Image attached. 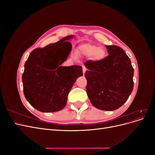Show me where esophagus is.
<instances>
[{
  "instance_id": "obj_1",
  "label": "esophagus",
  "mask_w": 155,
  "mask_h": 155,
  "mask_svg": "<svg viewBox=\"0 0 155 155\" xmlns=\"http://www.w3.org/2000/svg\"><path fill=\"white\" fill-rule=\"evenodd\" d=\"M86 70H87L86 67L85 66H83V74H85Z\"/></svg>"
}]
</instances>
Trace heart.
Segmentation results:
<instances>
[{
    "label": "heart",
    "instance_id": "obj_1",
    "mask_svg": "<svg viewBox=\"0 0 155 155\" xmlns=\"http://www.w3.org/2000/svg\"><path fill=\"white\" fill-rule=\"evenodd\" d=\"M78 55H85L87 57H91L92 59L95 61H100L104 59L107 55V51L103 47L92 45L90 43H86L81 45L79 46L77 50Z\"/></svg>",
    "mask_w": 155,
    "mask_h": 155
}]
</instances>
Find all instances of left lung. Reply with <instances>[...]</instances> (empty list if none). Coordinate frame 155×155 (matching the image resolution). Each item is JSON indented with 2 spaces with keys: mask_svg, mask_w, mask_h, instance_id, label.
<instances>
[{
  "mask_svg": "<svg viewBox=\"0 0 155 155\" xmlns=\"http://www.w3.org/2000/svg\"><path fill=\"white\" fill-rule=\"evenodd\" d=\"M105 46L109 55L100 61H86L85 76L91 104L98 109L111 111L122 106L133 92L134 69L122 48Z\"/></svg>",
  "mask_w": 155,
  "mask_h": 155,
  "instance_id": "8db88e82",
  "label": "left lung"
}]
</instances>
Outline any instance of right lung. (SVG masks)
I'll list each match as a JSON object with an SVG mask.
<instances>
[{"label": "right lung", "instance_id": "obj_1", "mask_svg": "<svg viewBox=\"0 0 155 155\" xmlns=\"http://www.w3.org/2000/svg\"><path fill=\"white\" fill-rule=\"evenodd\" d=\"M68 35L43 48H35L25 64L22 81L27 101L43 112L62 110L68 93L78 78L83 76L82 67L61 66L72 50Z\"/></svg>", "mask_w": 155, "mask_h": 155}]
</instances>
